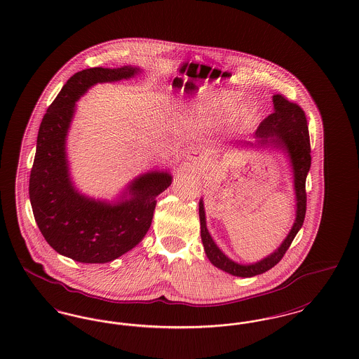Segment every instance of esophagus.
Here are the masks:
<instances>
[{"label":"esophagus","mask_w":359,"mask_h":359,"mask_svg":"<svg viewBox=\"0 0 359 359\" xmlns=\"http://www.w3.org/2000/svg\"><path fill=\"white\" fill-rule=\"evenodd\" d=\"M188 158H189L192 163H198V158L194 157V156H188Z\"/></svg>","instance_id":"1"}]
</instances>
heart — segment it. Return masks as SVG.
<instances>
[{"label":"heart","instance_id":"1","mask_svg":"<svg viewBox=\"0 0 359 359\" xmlns=\"http://www.w3.org/2000/svg\"><path fill=\"white\" fill-rule=\"evenodd\" d=\"M241 94L234 91H212L201 97L195 104V111L208 118L222 117L233 111V122L241 128H248L256 118L257 109L255 103L243 102Z\"/></svg>","mask_w":359,"mask_h":359}]
</instances>
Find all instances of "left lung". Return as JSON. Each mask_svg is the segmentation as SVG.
Returning a JSON list of instances; mask_svg holds the SVG:
<instances>
[{"label": "left lung", "mask_w": 359, "mask_h": 359, "mask_svg": "<svg viewBox=\"0 0 359 359\" xmlns=\"http://www.w3.org/2000/svg\"><path fill=\"white\" fill-rule=\"evenodd\" d=\"M273 113L259 123L255 133V141H237L233 148L253 149V151H276L284 154L288 160L294 192V222L288 236L281 245L264 258L252 264H241L223 253L222 249L212 239L205 221V202L199 201V219L201 237L203 242L205 256L210 262L226 273L237 277H253L265 273L283 258L299 230L302 229L306 217V180L311 168V147L308 133L307 118L300 106L287 101L283 95L274 94Z\"/></svg>", "instance_id": "left-lung-1"}]
</instances>
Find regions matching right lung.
<instances>
[{
    "instance_id": "right-lung-1",
    "label": "right lung",
    "mask_w": 359,
    "mask_h": 359,
    "mask_svg": "<svg viewBox=\"0 0 359 359\" xmlns=\"http://www.w3.org/2000/svg\"><path fill=\"white\" fill-rule=\"evenodd\" d=\"M141 72L137 66L76 72L40 123L29 179L34 221L52 249L74 261L106 264L132 250L151 227L156 198L171 186V172L148 171L107 201L82 194L71 177L67 136L76 102L97 83L128 81Z\"/></svg>"
}]
</instances>
